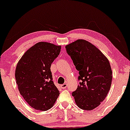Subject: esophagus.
Returning a JSON list of instances; mask_svg holds the SVG:
<instances>
[{"label": "esophagus", "instance_id": "obj_1", "mask_svg": "<svg viewBox=\"0 0 130 130\" xmlns=\"http://www.w3.org/2000/svg\"><path fill=\"white\" fill-rule=\"evenodd\" d=\"M60 87H61V88H62V89H66L67 87V84H62V85H61V86H60Z\"/></svg>", "mask_w": 130, "mask_h": 130}]
</instances>
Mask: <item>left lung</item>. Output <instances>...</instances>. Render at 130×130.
<instances>
[{"mask_svg": "<svg viewBox=\"0 0 130 130\" xmlns=\"http://www.w3.org/2000/svg\"><path fill=\"white\" fill-rule=\"evenodd\" d=\"M65 48L79 74V85L72 93L76 104L83 110H93L105 99L111 88L109 62L96 46L85 40H76Z\"/></svg>", "mask_w": 130, "mask_h": 130, "instance_id": "left-lung-1", "label": "left lung"}]
</instances>
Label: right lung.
<instances>
[{
    "label": "right lung",
    "instance_id": "right-lung-1",
    "mask_svg": "<svg viewBox=\"0 0 130 130\" xmlns=\"http://www.w3.org/2000/svg\"><path fill=\"white\" fill-rule=\"evenodd\" d=\"M60 50L61 46L53 43H37L24 54L16 65L15 78L19 92L35 109H50L60 94L50 68Z\"/></svg>",
    "mask_w": 130,
    "mask_h": 130
}]
</instances>
